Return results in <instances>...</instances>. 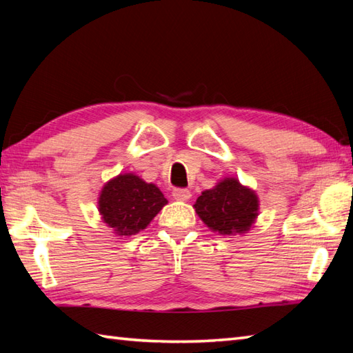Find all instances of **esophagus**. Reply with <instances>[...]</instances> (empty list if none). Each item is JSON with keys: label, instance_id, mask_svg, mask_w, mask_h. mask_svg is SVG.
I'll list each match as a JSON object with an SVG mask.
<instances>
[{"label": "esophagus", "instance_id": "34e87169", "mask_svg": "<svg viewBox=\"0 0 353 353\" xmlns=\"http://www.w3.org/2000/svg\"><path fill=\"white\" fill-rule=\"evenodd\" d=\"M191 196H192V194L188 190H174V191H172V197H174L179 201H188L191 199Z\"/></svg>", "mask_w": 353, "mask_h": 353}]
</instances>
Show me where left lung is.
<instances>
[{
	"mask_svg": "<svg viewBox=\"0 0 353 353\" xmlns=\"http://www.w3.org/2000/svg\"><path fill=\"white\" fill-rule=\"evenodd\" d=\"M200 220L219 235H244L256 223L259 199L235 177H224L194 203Z\"/></svg>",
	"mask_w": 353,
	"mask_h": 353,
	"instance_id": "left-lung-1",
	"label": "left lung"
}]
</instances>
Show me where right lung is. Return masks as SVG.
<instances>
[{
  "label": "right lung",
  "instance_id": "add662e5",
  "mask_svg": "<svg viewBox=\"0 0 353 353\" xmlns=\"http://www.w3.org/2000/svg\"><path fill=\"white\" fill-rule=\"evenodd\" d=\"M167 203L154 183H147L134 172H124L103 185L99 214L115 235L132 236L144 230Z\"/></svg>",
  "mask_w": 353,
  "mask_h": 353
}]
</instances>
